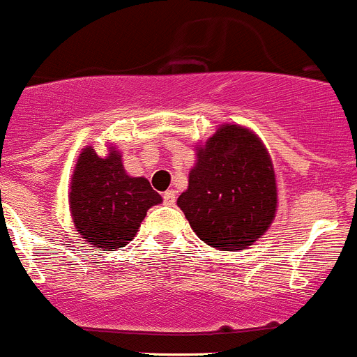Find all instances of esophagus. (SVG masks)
Returning a JSON list of instances; mask_svg holds the SVG:
<instances>
[{
    "mask_svg": "<svg viewBox=\"0 0 357 357\" xmlns=\"http://www.w3.org/2000/svg\"><path fill=\"white\" fill-rule=\"evenodd\" d=\"M163 203L165 204H174L175 203V190H167L163 194Z\"/></svg>",
    "mask_w": 357,
    "mask_h": 357,
    "instance_id": "obj_1",
    "label": "esophagus"
}]
</instances>
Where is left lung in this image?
<instances>
[{"label":"left lung","instance_id":"obj_1","mask_svg":"<svg viewBox=\"0 0 357 357\" xmlns=\"http://www.w3.org/2000/svg\"><path fill=\"white\" fill-rule=\"evenodd\" d=\"M274 168L259 137L224 125L197 151L189 187L177 204L197 238L218 250H245L273 224Z\"/></svg>","mask_w":357,"mask_h":357}]
</instances>
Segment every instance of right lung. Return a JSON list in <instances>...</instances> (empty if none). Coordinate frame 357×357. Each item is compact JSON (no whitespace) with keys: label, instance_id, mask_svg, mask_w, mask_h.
Masks as SVG:
<instances>
[{"label":"right lung","instance_id":"add662e5","mask_svg":"<svg viewBox=\"0 0 357 357\" xmlns=\"http://www.w3.org/2000/svg\"><path fill=\"white\" fill-rule=\"evenodd\" d=\"M161 196L144 177H128L121 154L98 158L91 147L81 153L70 182L69 204L84 243L104 252L118 250L135 238L147 210Z\"/></svg>","mask_w":357,"mask_h":357}]
</instances>
